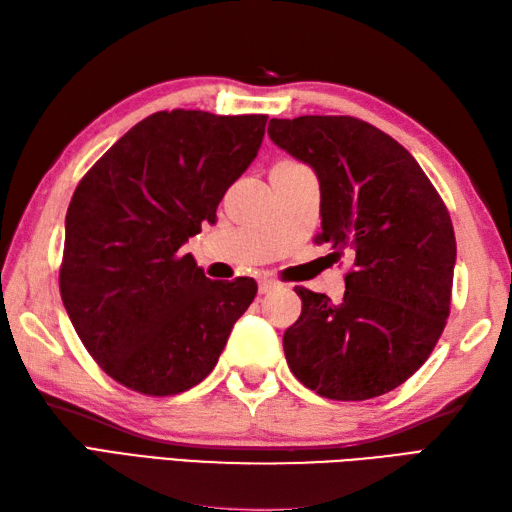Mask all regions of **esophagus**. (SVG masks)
<instances>
[{
    "label": "esophagus",
    "mask_w": 512,
    "mask_h": 512,
    "mask_svg": "<svg viewBox=\"0 0 512 512\" xmlns=\"http://www.w3.org/2000/svg\"><path fill=\"white\" fill-rule=\"evenodd\" d=\"M277 288V283L275 281H259V294H268V292H272Z\"/></svg>",
    "instance_id": "obj_1"
}]
</instances>
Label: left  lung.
Listing matches in <instances>:
<instances>
[{
  "label": "left lung",
  "instance_id": "8db88e82",
  "mask_svg": "<svg viewBox=\"0 0 512 512\" xmlns=\"http://www.w3.org/2000/svg\"><path fill=\"white\" fill-rule=\"evenodd\" d=\"M268 137L318 178V242L353 257L340 303L294 288L303 312L283 334L285 360L320 397L384 395L443 334L456 266L447 207L406 148L355 117L270 120Z\"/></svg>",
  "mask_w": 512,
  "mask_h": 512
}]
</instances>
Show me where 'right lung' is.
<instances>
[{
  "label": "right lung",
  "instance_id": "right-lung-1",
  "mask_svg": "<svg viewBox=\"0 0 512 512\" xmlns=\"http://www.w3.org/2000/svg\"><path fill=\"white\" fill-rule=\"evenodd\" d=\"M266 115L159 111L93 165L65 218L61 296L106 375L168 397L218 364L257 294L248 277L211 281L181 248L216 222L224 192L257 157Z\"/></svg>",
  "mask_w": 512,
  "mask_h": 512
}]
</instances>
